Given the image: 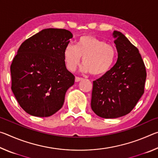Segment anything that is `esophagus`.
Segmentation results:
<instances>
[{
    "instance_id": "34e87169",
    "label": "esophagus",
    "mask_w": 158,
    "mask_h": 158,
    "mask_svg": "<svg viewBox=\"0 0 158 158\" xmlns=\"http://www.w3.org/2000/svg\"><path fill=\"white\" fill-rule=\"evenodd\" d=\"M81 80H83V78H81V77H75V81L76 82H79L80 81H81Z\"/></svg>"
}]
</instances>
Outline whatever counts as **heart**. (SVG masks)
Returning <instances> with one entry per match:
<instances>
[{
	"mask_svg": "<svg viewBox=\"0 0 158 158\" xmlns=\"http://www.w3.org/2000/svg\"><path fill=\"white\" fill-rule=\"evenodd\" d=\"M64 60L69 70L73 71L81 61L83 72L93 76H102L109 73L116 58L115 47L91 35L80 37L77 44H68L64 49Z\"/></svg>",
	"mask_w": 158,
	"mask_h": 158,
	"instance_id": "heart-1",
	"label": "heart"
}]
</instances>
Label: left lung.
Returning a JSON list of instances; mask_svg holds the SVG:
<instances>
[{"label": "left lung", "instance_id": "left-lung-1", "mask_svg": "<svg viewBox=\"0 0 158 158\" xmlns=\"http://www.w3.org/2000/svg\"><path fill=\"white\" fill-rule=\"evenodd\" d=\"M118 59L109 73L93 81L91 108L105 118L129 114L144 93L146 67L137 47L121 32H114Z\"/></svg>", "mask_w": 158, "mask_h": 158}]
</instances>
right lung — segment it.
<instances>
[{
  "mask_svg": "<svg viewBox=\"0 0 158 158\" xmlns=\"http://www.w3.org/2000/svg\"><path fill=\"white\" fill-rule=\"evenodd\" d=\"M70 31L44 29L21 44L10 66L12 90L26 113L48 117L61 109L75 77L66 68L64 49Z\"/></svg>",
  "mask_w": 158,
  "mask_h": 158,
  "instance_id": "add662e5",
  "label": "right lung"
}]
</instances>
